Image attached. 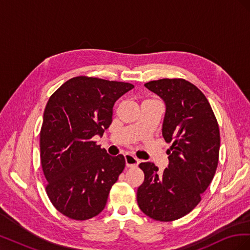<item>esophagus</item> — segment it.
<instances>
[{
	"label": "esophagus",
	"instance_id": "esophagus-1",
	"mask_svg": "<svg viewBox=\"0 0 250 250\" xmlns=\"http://www.w3.org/2000/svg\"><path fill=\"white\" fill-rule=\"evenodd\" d=\"M125 161H126V166L127 167H137V166L139 165L140 161L138 157H135L134 155L130 154V153H126L125 154Z\"/></svg>",
	"mask_w": 250,
	"mask_h": 250
}]
</instances>
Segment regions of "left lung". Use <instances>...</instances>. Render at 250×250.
Returning <instances> with one entry per match:
<instances>
[{
    "label": "left lung",
    "mask_w": 250,
    "mask_h": 250,
    "mask_svg": "<svg viewBox=\"0 0 250 250\" xmlns=\"http://www.w3.org/2000/svg\"><path fill=\"white\" fill-rule=\"evenodd\" d=\"M166 103L163 137L172 143L169 166L163 173L152 163H141L145 178L137 193L144 214L169 222L186 216L201 200L219 161L220 131L215 113L201 90L181 78L145 83Z\"/></svg>",
    "instance_id": "1"
}]
</instances>
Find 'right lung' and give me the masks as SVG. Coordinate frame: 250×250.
<instances>
[{
  "label": "right lung",
  "mask_w": 250,
  "mask_h": 250,
  "mask_svg": "<svg viewBox=\"0 0 250 250\" xmlns=\"http://www.w3.org/2000/svg\"><path fill=\"white\" fill-rule=\"evenodd\" d=\"M133 87L78 76L64 82L46 105L40 133L46 192L55 208L73 220L99 215L125 168L122 154L110 156L92 139L102 137L115 102Z\"/></svg>",
  "instance_id": "right-lung-1"
}]
</instances>
